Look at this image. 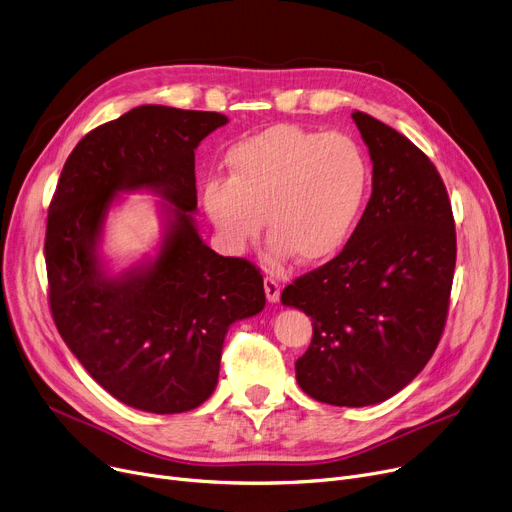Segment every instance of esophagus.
I'll return each instance as SVG.
<instances>
[{"mask_svg":"<svg viewBox=\"0 0 512 512\" xmlns=\"http://www.w3.org/2000/svg\"><path fill=\"white\" fill-rule=\"evenodd\" d=\"M263 288H265V297L270 303H278L280 301V286L274 278H265L263 280Z\"/></svg>","mask_w":512,"mask_h":512,"instance_id":"esophagus-1","label":"esophagus"}]
</instances>
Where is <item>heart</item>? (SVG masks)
<instances>
[{"mask_svg":"<svg viewBox=\"0 0 512 512\" xmlns=\"http://www.w3.org/2000/svg\"><path fill=\"white\" fill-rule=\"evenodd\" d=\"M228 180L203 186V207L232 253L261 234L274 263H324L351 238L371 186L363 147L348 134L276 124L236 143Z\"/></svg>","mask_w":512,"mask_h":512,"instance_id":"1","label":"heart"}]
</instances>
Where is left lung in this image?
I'll return each mask as SVG.
<instances>
[{
	"mask_svg": "<svg viewBox=\"0 0 512 512\" xmlns=\"http://www.w3.org/2000/svg\"><path fill=\"white\" fill-rule=\"evenodd\" d=\"M373 164L371 199L340 255L282 292L313 340L297 361L305 394L334 407L378 405L432 359L456 263L446 186L405 134L355 112Z\"/></svg>",
	"mask_w": 512,
	"mask_h": 512,
	"instance_id": "obj_1",
	"label": "left lung"
}]
</instances>
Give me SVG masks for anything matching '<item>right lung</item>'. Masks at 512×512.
<instances>
[{"label": "right lung", "instance_id": "obj_1", "mask_svg": "<svg viewBox=\"0 0 512 512\" xmlns=\"http://www.w3.org/2000/svg\"><path fill=\"white\" fill-rule=\"evenodd\" d=\"M228 122L218 112L141 105L97 126L66 159L45 232L49 307L91 378L124 405L172 415L218 386L228 328L265 307L263 276L211 251L197 232L195 149ZM151 190L168 204L153 260L112 277L98 257L120 192Z\"/></svg>", "mask_w": 512, "mask_h": 512}]
</instances>
